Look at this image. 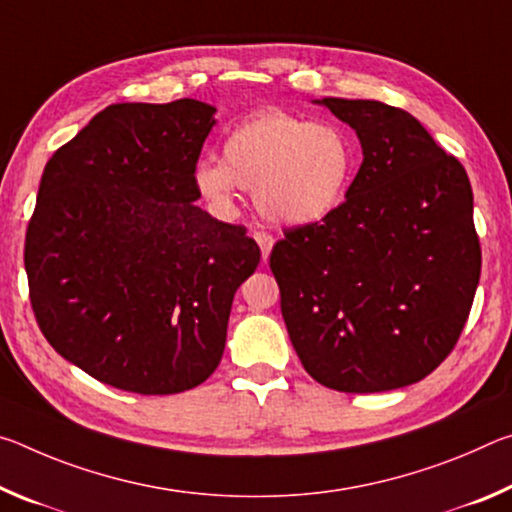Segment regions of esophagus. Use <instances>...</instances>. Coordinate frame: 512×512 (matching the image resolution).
Returning a JSON list of instances; mask_svg holds the SVG:
<instances>
[{"mask_svg": "<svg viewBox=\"0 0 512 512\" xmlns=\"http://www.w3.org/2000/svg\"><path fill=\"white\" fill-rule=\"evenodd\" d=\"M254 240H256V245L261 247L263 261H267V258H270L272 245H274V238L270 236V233H265V231H254Z\"/></svg>", "mask_w": 512, "mask_h": 512, "instance_id": "obj_1", "label": "esophagus"}]
</instances>
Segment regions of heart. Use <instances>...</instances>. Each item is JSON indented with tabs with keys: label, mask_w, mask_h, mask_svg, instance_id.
<instances>
[{
	"label": "heart",
	"mask_w": 512,
	"mask_h": 512,
	"mask_svg": "<svg viewBox=\"0 0 512 512\" xmlns=\"http://www.w3.org/2000/svg\"><path fill=\"white\" fill-rule=\"evenodd\" d=\"M356 165L358 147L347 127L270 108L226 133L222 163L204 158L192 181L220 208L245 188L254 190L256 208L270 222L308 226L345 204Z\"/></svg>",
	"instance_id": "obj_1"
}]
</instances>
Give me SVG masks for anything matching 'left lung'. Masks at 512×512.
I'll return each mask as SVG.
<instances>
[{
    "instance_id": "1",
    "label": "left lung",
    "mask_w": 512,
    "mask_h": 512,
    "mask_svg": "<svg viewBox=\"0 0 512 512\" xmlns=\"http://www.w3.org/2000/svg\"><path fill=\"white\" fill-rule=\"evenodd\" d=\"M363 163L331 217L286 231L270 267L292 347L317 383L385 392L422 381L454 349L481 276L465 167L413 115L324 97Z\"/></svg>"
}]
</instances>
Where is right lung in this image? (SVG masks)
I'll list each match as a JSON object with an SVG mask.
<instances>
[{"instance_id": "obj_1", "label": "right lung", "mask_w": 512, "mask_h": 512, "mask_svg": "<svg viewBox=\"0 0 512 512\" xmlns=\"http://www.w3.org/2000/svg\"><path fill=\"white\" fill-rule=\"evenodd\" d=\"M215 106H106L45 165L24 242L40 331L92 379L174 395L220 365L233 295L261 261L195 204Z\"/></svg>"}]
</instances>
